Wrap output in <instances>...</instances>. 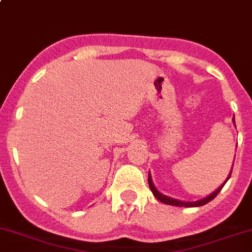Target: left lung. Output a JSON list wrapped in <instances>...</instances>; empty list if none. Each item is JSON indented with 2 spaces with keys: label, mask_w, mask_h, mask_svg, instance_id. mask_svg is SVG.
<instances>
[{
  "label": "left lung",
  "mask_w": 252,
  "mask_h": 252,
  "mask_svg": "<svg viewBox=\"0 0 252 252\" xmlns=\"http://www.w3.org/2000/svg\"><path fill=\"white\" fill-rule=\"evenodd\" d=\"M233 123L235 124V118H233ZM233 166H234V163H233ZM231 170H233V167H231ZM231 170H230V172H229V175H228V177H226V180L224 181V182L221 183V185L219 186L218 188H217L216 191L212 192V193L209 194V196H207V197H204V198L199 199V201H194V202L180 201V199L171 198V197L165 196V194H162L160 191H158V188L155 187V185H154L153 178H151V173H150V172H149L148 182H149V187H150L151 192H153V194H154V196H155V198L158 199V201H160V202H162V203L168 204V206H175V207H187V208H188V207H201V206H204V204H207V203H208V202H211L212 199L216 198L217 194H218L219 192H220V189H221V188H223V186L226 183V181H228L229 178H230V176H231Z\"/></svg>",
  "instance_id": "obj_1"
}]
</instances>
